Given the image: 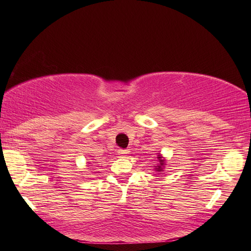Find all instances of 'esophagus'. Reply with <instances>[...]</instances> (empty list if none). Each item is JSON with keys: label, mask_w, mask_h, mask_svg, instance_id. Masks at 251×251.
<instances>
[{"label": "esophagus", "mask_w": 251, "mask_h": 251, "mask_svg": "<svg viewBox=\"0 0 251 251\" xmlns=\"http://www.w3.org/2000/svg\"><path fill=\"white\" fill-rule=\"evenodd\" d=\"M117 153H119L122 157H126L129 154V151L126 150V149H120L119 152H117Z\"/></svg>", "instance_id": "obj_1"}]
</instances>
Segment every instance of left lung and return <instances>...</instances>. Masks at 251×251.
Returning <instances> with one entry per match:
<instances>
[{
    "mask_svg": "<svg viewBox=\"0 0 251 251\" xmlns=\"http://www.w3.org/2000/svg\"><path fill=\"white\" fill-rule=\"evenodd\" d=\"M157 162H158V164L156 165V166H154V169H155V172L163 174L164 167L166 166V159H165V157H163L161 153L157 154Z\"/></svg>",
    "mask_w": 251,
    "mask_h": 251,
    "instance_id": "left-lung-1",
    "label": "left lung"
}]
</instances>
